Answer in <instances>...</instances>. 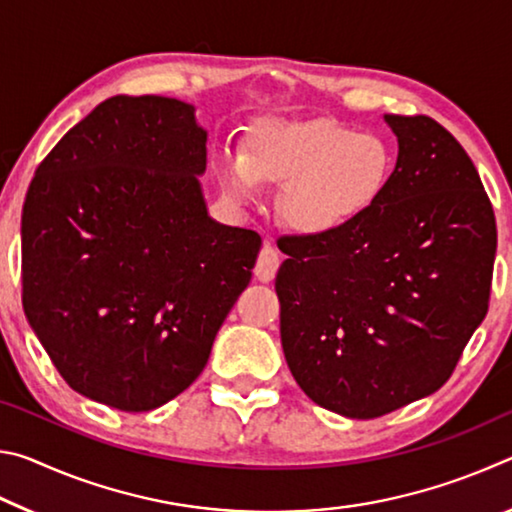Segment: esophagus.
<instances>
[{
  "label": "esophagus",
  "instance_id": "esophagus-1",
  "mask_svg": "<svg viewBox=\"0 0 512 512\" xmlns=\"http://www.w3.org/2000/svg\"><path fill=\"white\" fill-rule=\"evenodd\" d=\"M277 268H280V253H277V248L271 244V241H266L259 250V257H257V264H255V277L259 282H271Z\"/></svg>",
  "mask_w": 512,
  "mask_h": 512
}]
</instances>
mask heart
Here are the masks:
<instances>
[{"instance_id": "b5f03b06", "label": "heart", "mask_w": 512, "mask_h": 512, "mask_svg": "<svg viewBox=\"0 0 512 512\" xmlns=\"http://www.w3.org/2000/svg\"><path fill=\"white\" fill-rule=\"evenodd\" d=\"M219 183L239 201H253L264 185L284 187L280 212L302 235H327L375 207L395 173L391 144L375 133L329 119L259 124L246 155H214Z\"/></svg>"}]
</instances>
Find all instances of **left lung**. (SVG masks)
Masks as SVG:
<instances>
[{"mask_svg":"<svg viewBox=\"0 0 512 512\" xmlns=\"http://www.w3.org/2000/svg\"><path fill=\"white\" fill-rule=\"evenodd\" d=\"M391 187L327 235H284L275 277L284 357L311 400L370 420L436 393L488 314L495 212L456 137L386 115Z\"/></svg>","mask_w":512,"mask_h":512,"instance_id":"8db88e82","label":"left lung"}]
</instances>
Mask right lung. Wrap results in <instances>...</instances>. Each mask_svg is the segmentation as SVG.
I'll return each instance as SVG.
<instances>
[{"instance_id":"obj_1","label":"right lung","mask_w":512,"mask_h":512,"mask_svg":"<svg viewBox=\"0 0 512 512\" xmlns=\"http://www.w3.org/2000/svg\"><path fill=\"white\" fill-rule=\"evenodd\" d=\"M194 106L110 97L38 164L22 207V305L69 388L158 409L201 375L262 237L207 216Z\"/></svg>"}]
</instances>
